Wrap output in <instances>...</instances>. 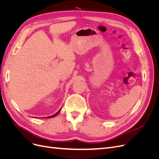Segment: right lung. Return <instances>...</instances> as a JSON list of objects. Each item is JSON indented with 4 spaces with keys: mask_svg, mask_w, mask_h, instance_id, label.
<instances>
[{
    "mask_svg": "<svg viewBox=\"0 0 159 159\" xmlns=\"http://www.w3.org/2000/svg\"><path fill=\"white\" fill-rule=\"evenodd\" d=\"M60 111V110L58 112H57L56 114H54V115H52V116H50V117H48V118H51V117H56V115H57V114H58L59 113V112Z\"/></svg>",
    "mask_w": 159,
    "mask_h": 159,
    "instance_id": "obj_1",
    "label": "right lung"
}]
</instances>
